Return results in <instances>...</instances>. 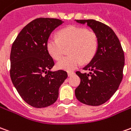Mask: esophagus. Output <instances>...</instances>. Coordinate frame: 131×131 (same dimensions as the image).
Returning <instances> with one entry per match:
<instances>
[{
  "label": "esophagus",
  "instance_id": "obj_1",
  "mask_svg": "<svg viewBox=\"0 0 131 131\" xmlns=\"http://www.w3.org/2000/svg\"><path fill=\"white\" fill-rule=\"evenodd\" d=\"M67 74H68V77H71V76H72V75L74 74V72H67Z\"/></svg>",
  "mask_w": 131,
  "mask_h": 131
}]
</instances>
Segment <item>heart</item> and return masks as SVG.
I'll use <instances>...</instances> for the list:
<instances>
[{
	"instance_id": "1",
	"label": "heart",
	"mask_w": 131,
	"mask_h": 131,
	"mask_svg": "<svg viewBox=\"0 0 131 131\" xmlns=\"http://www.w3.org/2000/svg\"><path fill=\"white\" fill-rule=\"evenodd\" d=\"M69 47V56L64 57L57 63V67L72 71L83 62L91 60L98 49L96 34L86 28L71 25L59 31L58 38L50 37L47 41V50L54 59H60L64 47Z\"/></svg>"
}]
</instances>
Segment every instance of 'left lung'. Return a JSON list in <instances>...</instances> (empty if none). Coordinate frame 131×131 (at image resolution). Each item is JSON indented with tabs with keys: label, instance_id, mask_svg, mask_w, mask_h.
<instances>
[{
	"label": "left lung",
	"instance_id": "left-lung-1",
	"mask_svg": "<svg viewBox=\"0 0 131 131\" xmlns=\"http://www.w3.org/2000/svg\"><path fill=\"white\" fill-rule=\"evenodd\" d=\"M75 21L86 24L98 37L97 51L90 62L83 68L90 72H76L81 82L75 89V96L83 104L99 106L110 99L122 81L124 52L118 38L111 27L94 20Z\"/></svg>",
	"mask_w": 131,
	"mask_h": 131
}]
</instances>
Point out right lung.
Masks as SVG:
<instances>
[{
	"instance_id": "obj_1",
	"label": "right lung",
	"mask_w": 131,
	"mask_h": 131,
	"mask_svg": "<svg viewBox=\"0 0 131 131\" xmlns=\"http://www.w3.org/2000/svg\"><path fill=\"white\" fill-rule=\"evenodd\" d=\"M63 23L56 18H37L23 27L12 45V82L31 106L44 108L54 104L60 86L67 78L65 71L51 70L54 62L47 50L50 34Z\"/></svg>"
}]
</instances>
